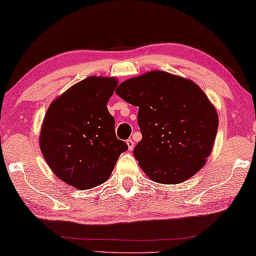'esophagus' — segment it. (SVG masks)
<instances>
[{
	"mask_svg": "<svg viewBox=\"0 0 256 256\" xmlns=\"http://www.w3.org/2000/svg\"><path fill=\"white\" fill-rule=\"evenodd\" d=\"M126 144H128V150H132L133 148H134V142H133V140H132V139H128V140H126Z\"/></svg>",
	"mask_w": 256,
	"mask_h": 256,
	"instance_id": "34e87169",
	"label": "esophagus"
}]
</instances>
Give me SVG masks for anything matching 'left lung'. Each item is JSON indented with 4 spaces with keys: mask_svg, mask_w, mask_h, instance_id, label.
<instances>
[{
    "mask_svg": "<svg viewBox=\"0 0 256 256\" xmlns=\"http://www.w3.org/2000/svg\"><path fill=\"white\" fill-rule=\"evenodd\" d=\"M116 94L139 106L142 139L133 155L152 180L179 184L201 170L212 154L218 115L196 82L154 70L125 80Z\"/></svg>",
    "mask_w": 256,
    "mask_h": 256,
    "instance_id": "obj_1",
    "label": "left lung"
}]
</instances>
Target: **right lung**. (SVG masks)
Returning <instances> with one entry per match:
<instances>
[{
	"mask_svg": "<svg viewBox=\"0 0 256 256\" xmlns=\"http://www.w3.org/2000/svg\"><path fill=\"white\" fill-rule=\"evenodd\" d=\"M118 80L90 76L56 98L46 112L39 144L56 177L78 190L108 180L128 144L116 138L106 108Z\"/></svg>",
	"mask_w": 256,
	"mask_h": 256,
	"instance_id": "add662e5",
	"label": "right lung"
}]
</instances>
